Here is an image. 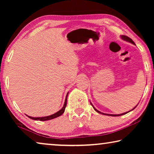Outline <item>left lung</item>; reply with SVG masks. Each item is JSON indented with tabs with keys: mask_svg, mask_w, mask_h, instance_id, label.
<instances>
[{
	"mask_svg": "<svg viewBox=\"0 0 154 154\" xmlns=\"http://www.w3.org/2000/svg\"><path fill=\"white\" fill-rule=\"evenodd\" d=\"M121 37H122V39H124V40H125V41H128V42H130V43H132V44H134V41H132L131 38H129L128 36H125V35H122L121 36ZM90 104L91 105H92V106H93V108L94 109V110L96 111V112H98V113H101V114H103V115H106V116H122V115H124V114H126L127 113H128V112H130V111H132L134 109H135L136 108V106H135V107L134 108V109H132L131 111H128V112H126V113H122V114H118V115H113V114H106V113H101L100 111H98L97 109H95L94 108V106L93 105H92V104L90 103Z\"/></svg>",
	"mask_w": 154,
	"mask_h": 154,
	"instance_id": "left-lung-1",
	"label": "left lung"
}]
</instances>
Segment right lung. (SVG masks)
Returning a JSON list of instances; mask_svg holds the SVG:
<instances>
[{
    "instance_id": "obj_1",
    "label": "right lung",
    "mask_w": 154,
    "mask_h": 154,
    "mask_svg": "<svg viewBox=\"0 0 154 154\" xmlns=\"http://www.w3.org/2000/svg\"><path fill=\"white\" fill-rule=\"evenodd\" d=\"M68 94H66V98H65V102L64 104V106L63 107H62L60 110L58 111V112H56V113H54L53 115H51V116H45V117H41V118H33V117H30V116H28V118L34 119V120H40V121H46V120H49V119H52L54 118H58V117L60 116L61 115L63 114V113L64 112L65 110V108H66V103H67V96H68Z\"/></svg>"
}]
</instances>
